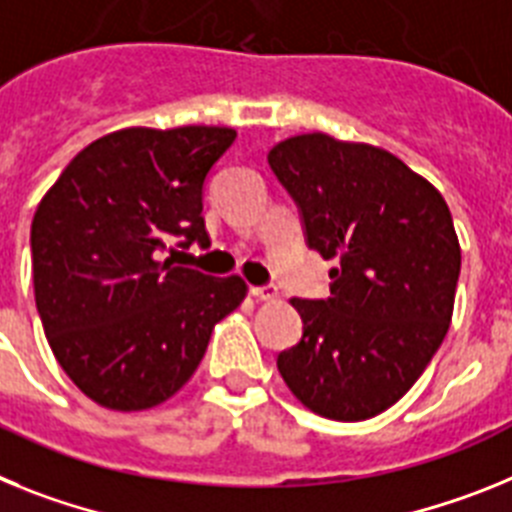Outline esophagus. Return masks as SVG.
Returning <instances> with one entry per match:
<instances>
[{
    "instance_id": "obj_1",
    "label": "esophagus",
    "mask_w": 512,
    "mask_h": 512,
    "mask_svg": "<svg viewBox=\"0 0 512 512\" xmlns=\"http://www.w3.org/2000/svg\"><path fill=\"white\" fill-rule=\"evenodd\" d=\"M250 293L257 301H273L278 299V288L275 286H252Z\"/></svg>"
}]
</instances>
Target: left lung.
Instances as JSON below:
<instances>
[{"label":"left lung","instance_id":"8db88e82","mask_svg":"<svg viewBox=\"0 0 512 512\" xmlns=\"http://www.w3.org/2000/svg\"><path fill=\"white\" fill-rule=\"evenodd\" d=\"M270 170L330 270V296L291 299L299 345L278 355L293 397L322 417L381 415L412 389L448 332L461 247L443 195L371 144L301 133L275 144Z\"/></svg>","mask_w":512,"mask_h":512}]
</instances>
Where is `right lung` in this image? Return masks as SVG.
Segmentation results:
<instances>
[{
  "label": "right lung",
  "mask_w": 512,
  "mask_h": 512,
  "mask_svg": "<svg viewBox=\"0 0 512 512\" xmlns=\"http://www.w3.org/2000/svg\"><path fill=\"white\" fill-rule=\"evenodd\" d=\"M234 139L224 126L121 128L79 151L35 208V306L59 366L100 407L167 402L247 296L239 275L164 260L175 239L211 244L203 182Z\"/></svg>",
  "instance_id": "obj_1"
}]
</instances>
